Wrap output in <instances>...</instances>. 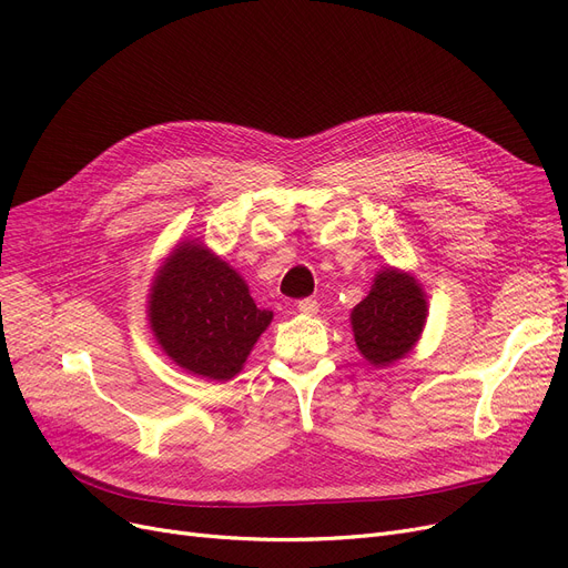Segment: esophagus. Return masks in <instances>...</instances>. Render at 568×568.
I'll return each instance as SVG.
<instances>
[{
	"mask_svg": "<svg viewBox=\"0 0 568 568\" xmlns=\"http://www.w3.org/2000/svg\"><path fill=\"white\" fill-rule=\"evenodd\" d=\"M317 300H313V297H306V300H302L300 304H297V311L300 313H304V315H315L317 313Z\"/></svg>",
	"mask_w": 568,
	"mask_h": 568,
	"instance_id": "obj_1",
	"label": "esophagus"
}]
</instances>
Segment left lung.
<instances>
[{"label": "left lung", "instance_id": "obj_1", "mask_svg": "<svg viewBox=\"0 0 568 568\" xmlns=\"http://www.w3.org/2000/svg\"><path fill=\"white\" fill-rule=\"evenodd\" d=\"M427 302L413 276L385 268L372 292L353 308V332L359 353L374 366L402 359L420 336Z\"/></svg>", "mask_w": 568, "mask_h": 568}]
</instances>
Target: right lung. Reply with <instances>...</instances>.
<instances>
[{
  "mask_svg": "<svg viewBox=\"0 0 568 568\" xmlns=\"http://www.w3.org/2000/svg\"><path fill=\"white\" fill-rule=\"evenodd\" d=\"M148 317L162 351L211 381H230L274 313L257 308L236 271L200 243H183L153 283Z\"/></svg>",
  "mask_w": 568,
  "mask_h": 568,
  "instance_id": "obj_1",
  "label": "right lung"
}]
</instances>
